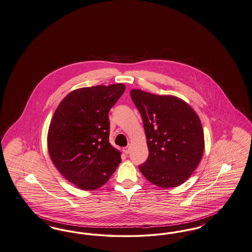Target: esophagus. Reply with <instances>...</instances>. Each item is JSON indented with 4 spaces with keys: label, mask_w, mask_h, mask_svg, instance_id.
<instances>
[{
    "label": "esophagus",
    "mask_w": 252,
    "mask_h": 252,
    "mask_svg": "<svg viewBox=\"0 0 252 252\" xmlns=\"http://www.w3.org/2000/svg\"><path fill=\"white\" fill-rule=\"evenodd\" d=\"M130 150H131V147H130V146L125 147V148H123V153L125 154H128L130 153Z\"/></svg>",
    "instance_id": "obj_1"
}]
</instances>
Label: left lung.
<instances>
[{"instance_id": "obj_1", "label": "left lung", "mask_w": 252, "mask_h": 252, "mask_svg": "<svg viewBox=\"0 0 252 252\" xmlns=\"http://www.w3.org/2000/svg\"><path fill=\"white\" fill-rule=\"evenodd\" d=\"M142 117L149 157L138 165L155 186H181L192 175L204 151V133L197 113L185 100L169 95L131 90Z\"/></svg>"}]
</instances>
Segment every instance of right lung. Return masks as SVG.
I'll list each match as a JSON object with an SVG mask.
<instances>
[{"label": "right lung", "instance_id": "add662e5", "mask_svg": "<svg viewBox=\"0 0 252 252\" xmlns=\"http://www.w3.org/2000/svg\"><path fill=\"white\" fill-rule=\"evenodd\" d=\"M125 91L116 84L75 89L55 110L48 131L50 157L66 180L82 190L105 185L121 162L109 143V111Z\"/></svg>", "mask_w": 252, "mask_h": 252}]
</instances>
